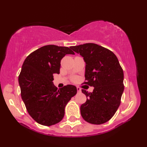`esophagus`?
Returning <instances> with one entry per match:
<instances>
[{
  "label": "esophagus",
  "mask_w": 147,
  "mask_h": 147,
  "mask_svg": "<svg viewBox=\"0 0 147 147\" xmlns=\"http://www.w3.org/2000/svg\"><path fill=\"white\" fill-rule=\"evenodd\" d=\"M76 88H77V91H78V92H81V88H80V87L77 86V87H76Z\"/></svg>",
  "instance_id": "1"
}]
</instances>
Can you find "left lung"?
<instances>
[{"label": "left lung", "mask_w": 147, "mask_h": 147, "mask_svg": "<svg viewBox=\"0 0 147 147\" xmlns=\"http://www.w3.org/2000/svg\"><path fill=\"white\" fill-rule=\"evenodd\" d=\"M70 48L83 57L85 83L94 87L90 93L82 90L86 101L81 105V115L89 123L104 124L112 117L121 104L124 91L123 69L113 52L95 43Z\"/></svg>", "instance_id": "left-lung-1"}]
</instances>
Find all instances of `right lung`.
<instances>
[{
    "mask_svg": "<svg viewBox=\"0 0 147 147\" xmlns=\"http://www.w3.org/2000/svg\"><path fill=\"white\" fill-rule=\"evenodd\" d=\"M66 54L74 53L67 47L45 45L30 54L22 65L18 78L21 98L30 116L42 125L59 123L65 105L77 92L74 85L58 90L53 83V74L60 73L61 61Z\"/></svg>",
    "mask_w": 147,
    "mask_h": 147,
    "instance_id": "right-lung-1",
    "label": "right lung"
}]
</instances>
